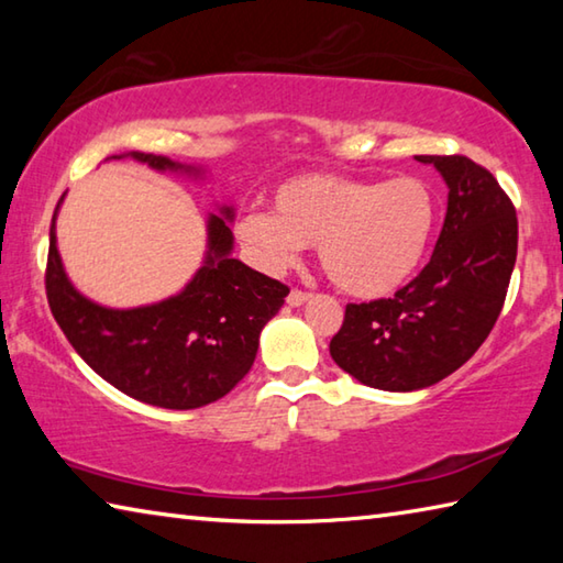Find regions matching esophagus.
<instances>
[{
  "label": "esophagus",
  "mask_w": 563,
  "mask_h": 563,
  "mask_svg": "<svg viewBox=\"0 0 563 563\" xmlns=\"http://www.w3.org/2000/svg\"><path fill=\"white\" fill-rule=\"evenodd\" d=\"M310 298H312V292L300 290V288H292L288 292V305H302V302H308Z\"/></svg>",
  "instance_id": "esophagus-1"
}]
</instances>
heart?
Here are the masks:
<instances>
[{"label": "heart", "mask_w": 563, "mask_h": 563, "mask_svg": "<svg viewBox=\"0 0 563 563\" xmlns=\"http://www.w3.org/2000/svg\"><path fill=\"white\" fill-rule=\"evenodd\" d=\"M437 221L427 180L340 174H300L273 190V213H247L238 223L247 255L278 273L300 245L318 247V261L340 290L383 298L412 278Z\"/></svg>", "instance_id": "obj_1"}]
</instances>
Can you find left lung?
<instances>
[{
  "mask_svg": "<svg viewBox=\"0 0 563 563\" xmlns=\"http://www.w3.org/2000/svg\"><path fill=\"white\" fill-rule=\"evenodd\" d=\"M450 186L430 263L393 298L347 302L330 355L362 385L409 393L470 360L497 322L517 263L519 221L507 190L462 154L417 156Z\"/></svg>",
  "mask_w": 563,
  "mask_h": 563,
  "instance_id": "left-lung-1",
  "label": "left lung"
}]
</instances>
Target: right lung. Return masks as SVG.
Here are the masks:
<instances>
[{"mask_svg": "<svg viewBox=\"0 0 563 563\" xmlns=\"http://www.w3.org/2000/svg\"><path fill=\"white\" fill-rule=\"evenodd\" d=\"M131 156L158 170L184 168L166 156L141 151ZM223 216L233 218L231 208H223ZM54 218L46 300L66 340L93 373L123 395L166 409L211 405L247 375L261 330L290 288L228 255L233 233L225 218L208 221V258L186 290L133 310L101 308L74 290L56 251Z\"/></svg>", "mask_w": 563, "mask_h": 563, "instance_id": "1", "label": "right lung"}]
</instances>
